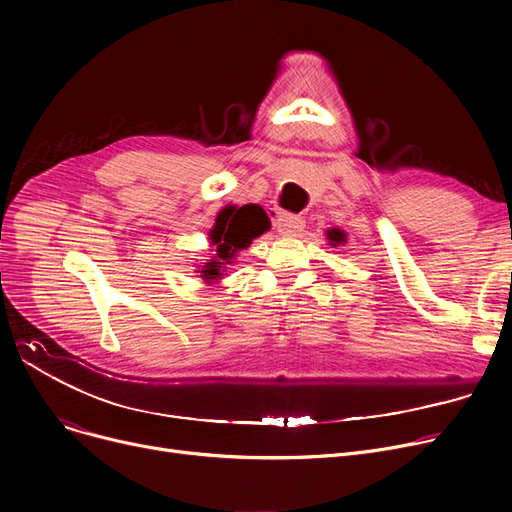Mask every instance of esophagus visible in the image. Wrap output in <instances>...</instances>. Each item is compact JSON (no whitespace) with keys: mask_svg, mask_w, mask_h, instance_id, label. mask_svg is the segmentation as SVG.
<instances>
[{"mask_svg":"<svg viewBox=\"0 0 512 512\" xmlns=\"http://www.w3.org/2000/svg\"><path fill=\"white\" fill-rule=\"evenodd\" d=\"M305 226V220L301 215H294V213H282L278 218V232L284 236H294L297 232H301Z\"/></svg>","mask_w":512,"mask_h":512,"instance_id":"obj_1","label":"esophagus"}]
</instances>
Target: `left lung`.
<instances>
[{
    "instance_id": "obj_1",
    "label": "left lung",
    "mask_w": 512,
    "mask_h": 512,
    "mask_svg": "<svg viewBox=\"0 0 512 512\" xmlns=\"http://www.w3.org/2000/svg\"><path fill=\"white\" fill-rule=\"evenodd\" d=\"M328 238L332 240V245H334V242H340V240H342V232H340V230H330V232H328Z\"/></svg>"
}]
</instances>
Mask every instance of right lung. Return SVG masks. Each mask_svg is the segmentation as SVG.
<instances>
[{
	"instance_id": "obj_1",
	"label": "right lung",
	"mask_w": 512,
	"mask_h": 512,
	"mask_svg": "<svg viewBox=\"0 0 512 512\" xmlns=\"http://www.w3.org/2000/svg\"><path fill=\"white\" fill-rule=\"evenodd\" d=\"M270 228V220L255 207H226L220 211L211 230L215 259L203 265L201 278L211 282L222 276V265H228L236 251L247 249L253 238Z\"/></svg>"
}]
</instances>
